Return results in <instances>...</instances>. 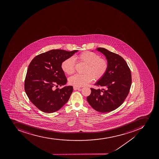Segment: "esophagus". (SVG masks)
<instances>
[{
  "label": "esophagus",
  "mask_w": 159,
  "mask_h": 159,
  "mask_svg": "<svg viewBox=\"0 0 159 159\" xmlns=\"http://www.w3.org/2000/svg\"><path fill=\"white\" fill-rule=\"evenodd\" d=\"M73 89L74 90H79V89H80V88H79V87H77V86H74Z\"/></svg>",
  "instance_id": "obj_1"
}]
</instances>
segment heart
Here are the masks:
<instances>
[{
  "mask_svg": "<svg viewBox=\"0 0 159 159\" xmlns=\"http://www.w3.org/2000/svg\"><path fill=\"white\" fill-rule=\"evenodd\" d=\"M78 61L86 65L83 75H75L69 79L70 84L82 87L94 80L98 81L104 77L109 68L107 59L101 58L98 54L85 51L76 56ZM62 70L65 73L72 75L75 71V62L72 58H68L62 62Z\"/></svg>",
  "mask_w": 159,
  "mask_h": 159,
  "instance_id": "heart-1",
  "label": "heart"
}]
</instances>
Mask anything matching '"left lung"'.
<instances>
[{"label":"left lung","instance_id":"obj_1","mask_svg":"<svg viewBox=\"0 0 159 159\" xmlns=\"http://www.w3.org/2000/svg\"><path fill=\"white\" fill-rule=\"evenodd\" d=\"M97 50L106 57L108 70L95 84L102 89L91 88V94L87 97V101L96 111L109 112L118 108L125 101L132 84L131 72L121 56L105 48L99 47Z\"/></svg>","mask_w":159,"mask_h":159}]
</instances>
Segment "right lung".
<instances>
[{"label": "right lung", "instance_id": "add662e5", "mask_svg": "<svg viewBox=\"0 0 159 159\" xmlns=\"http://www.w3.org/2000/svg\"><path fill=\"white\" fill-rule=\"evenodd\" d=\"M78 50L67 51L53 49L34 58L28 66L24 89L27 96L35 107L46 113L58 111L69 101L73 87L64 85L67 82L61 65Z\"/></svg>", "mask_w": 159, "mask_h": 159}]
</instances>
